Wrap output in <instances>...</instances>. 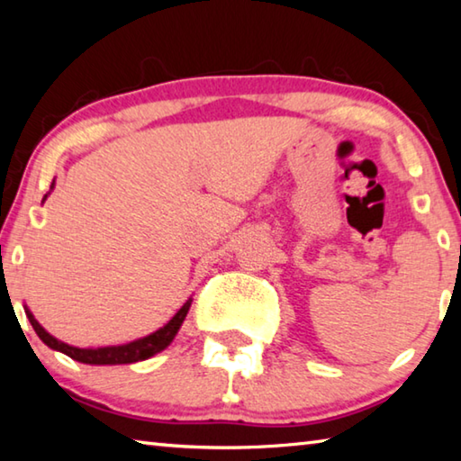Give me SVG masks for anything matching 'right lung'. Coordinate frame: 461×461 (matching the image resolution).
<instances>
[{
	"instance_id": "obj_1",
	"label": "right lung",
	"mask_w": 461,
	"mask_h": 461,
	"mask_svg": "<svg viewBox=\"0 0 461 461\" xmlns=\"http://www.w3.org/2000/svg\"><path fill=\"white\" fill-rule=\"evenodd\" d=\"M50 189H52V186H50ZM49 194H44L42 201H46ZM191 303H193V299L189 296V301H186L185 305L176 311V315L170 319V321L165 327H160V330H156L154 333L146 335V338H140V339H134L130 343H123V346H107V348H75V346H68V343L52 338V335L46 331L41 323L36 321V317L32 315V311H30L28 307H24V311H26L28 319H30V323H32V327H34V331L38 333V338H41L49 348L57 349V352L67 354L68 357H73V360L81 362V364L115 366V364L142 362V360H148V357H152L154 354L162 352V349H167L170 343H173L178 330H181L185 317H186V313H189Z\"/></svg>"
}]
</instances>
